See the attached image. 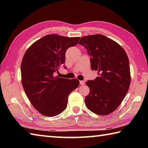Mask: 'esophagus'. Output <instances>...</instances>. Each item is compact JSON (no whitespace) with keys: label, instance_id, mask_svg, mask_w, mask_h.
Returning a JSON list of instances; mask_svg holds the SVG:
<instances>
[{"label":"esophagus","instance_id":"obj_1","mask_svg":"<svg viewBox=\"0 0 148 148\" xmlns=\"http://www.w3.org/2000/svg\"><path fill=\"white\" fill-rule=\"evenodd\" d=\"M79 84H80V85H84L85 82L84 81H79Z\"/></svg>","mask_w":148,"mask_h":148}]
</instances>
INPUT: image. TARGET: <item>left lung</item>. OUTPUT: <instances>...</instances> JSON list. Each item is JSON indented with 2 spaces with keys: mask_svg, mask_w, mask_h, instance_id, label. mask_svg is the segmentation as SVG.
<instances>
[{
  "mask_svg": "<svg viewBox=\"0 0 148 148\" xmlns=\"http://www.w3.org/2000/svg\"><path fill=\"white\" fill-rule=\"evenodd\" d=\"M83 45L91 56V67L99 76L86 82L90 92L85 103L93 113L105 116L121 104L131 84L129 60L124 49L102 34L83 36Z\"/></svg>",
  "mask_w": 148,
  "mask_h": 148,
  "instance_id": "obj_1",
  "label": "left lung"
}]
</instances>
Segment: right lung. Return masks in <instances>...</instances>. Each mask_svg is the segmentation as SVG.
<instances>
[{
	"label": "right lung",
	"instance_id": "right-lung-1",
	"mask_svg": "<svg viewBox=\"0 0 148 148\" xmlns=\"http://www.w3.org/2000/svg\"><path fill=\"white\" fill-rule=\"evenodd\" d=\"M80 37L47 34L30 46L21 64V83L27 98L41 114L53 117L66 109L69 95L79 86L77 79L60 77L58 69L65 62V53Z\"/></svg>",
	"mask_w": 148,
	"mask_h": 148
}]
</instances>
